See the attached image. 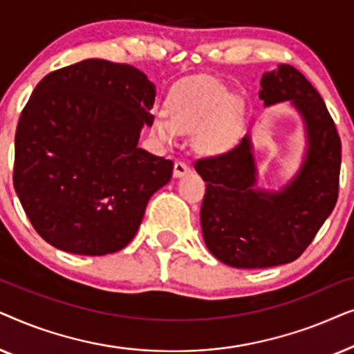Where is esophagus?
<instances>
[{
	"label": "esophagus",
	"instance_id": "esophagus-1",
	"mask_svg": "<svg viewBox=\"0 0 354 354\" xmlns=\"http://www.w3.org/2000/svg\"><path fill=\"white\" fill-rule=\"evenodd\" d=\"M188 171H190V166H188L187 161L178 159V161H176V164H174V176L176 177H180V176H183V174H187Z\"/></svg>",
	"mask_w": 354,
	"mask_h": 354
}]
</instances>
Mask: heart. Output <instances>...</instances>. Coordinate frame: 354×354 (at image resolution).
<instances>
[{
  "mask_svg": "<svg viewBox=\"0 0 354 354\" xmlns=\"http://www.w3.org/2000/svg\"><path fill=\"white\" fill-rule=\"evenodd\" d=\"M227 100L229 93L217 82L206 80L188 85L172 96L167 104L169 120H156L153 124V133L161 142L171 143L176 132H193L200 129L195 135L198 149L209 154L224 151L234 140L232 114L229 111H222L217 116L215 114L224 108Z\"/></svg>",
  "mask_w": 354,
  "mask_h": 354,
  "instance_id": "heart-1",
  "label": "heart"
}]
</instances>
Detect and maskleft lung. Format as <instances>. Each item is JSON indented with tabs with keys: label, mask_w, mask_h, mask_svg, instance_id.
Here are the masks:
<instances>
[{
	"label": "left lung",
	"mask_w": 354,
	"mask_h": 354,
	"mask_svg": "<svg viewBox=\"0 0 354 354\" xmlns=\"http://www.w3.org/2000/svg\"><path fill=\"white\" fill-rule=\"evenodd\" d=\"M261 86L266 106L292 100L306 120V159L290 185L279 193L251 188L256 167L248 135L229 151L195 161L206 182L205 243L222 263L241 269L272 268L299 258L335 207L340 187V135L311 82L293 66L282 64L266 72Z\"/></svg>",
	"instance_id": "1"
}]
</instances>
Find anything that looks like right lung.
I'll use <instances>...</instances> for the list:
<instances>
[{
	"label": "right lung",
	"mask_w": 354,
	"mask_h": 354,
	"mask_svg": "<svg viewBox=\"0 0 354 354\" xmlns=\"http://www.w3.org/2000/svg\"><path fill=\"white\" fill-rule=\"evenodd\" d=\"M154 85L137 67L85 59L38 82L16 130L12 182L37 234L74 254L127 246L174 162L138 148Z\"/></svg>",
	"instance_id": "right-lung-1"
}]
</instances>
